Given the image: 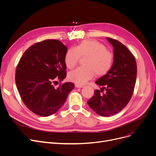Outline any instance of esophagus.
Instances as JSON below:
<instances>
[{
    "label": "esophagus",
    "mask_w": 156,
    "mask_h": 156,
    "mask_svg": "<svg viewBox=\"0 0 156 156\" xmlns=\"http://www.w3.org/2000/svg\"><path fill=\"white\" fill-rule=\"evenodd\" d=\"M75 87L76 88H82V87H83V85H79V84H75Z\"/></svg>",
    "instance_id": "obj_1"
}]
</instances>
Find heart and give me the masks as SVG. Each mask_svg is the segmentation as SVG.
<instances>
[{
	"instance_id": "obj_1",
	"label": "heart",
	"mask_w": 156,
	"mask_h": 156,
	"mask_svg": "<svg viewBox=\"0 0 156 156\" xmlns=\"http://www.w3.org/2000/svg\"><path fill=\"white\" fill-rule=\"evenodd\" d=\"M80 57H88L83 67H79L68 74L72 82L82 85L96 75L102 76L111 69L113 63V54L105 46L95 40H86L75 48L68 49L65 54L64 62L67 68L73 69L79 62Z\"/></svg>"
}]
</instances>
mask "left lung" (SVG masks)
<instances>
[{"label": "left lung", "mask_w": 156, "mask_h": 156, "mask_svg": "<svg viewBox=\"0 0 156 156\" xmlns=\"http://www.w3.org/2000/svg\"><path fill=\"white\" fill-rule=\"evenodd\" d=\"M107 40L114 48L113 64L109 71L95 81L102 87L101 90H95L87 102L93 111L105 117L114 115L126 107L132 97L137 73L135 58L128 48L117 40L109 37Z\"/></svg>", "instance_id": "8db88e82"}]
</instances>
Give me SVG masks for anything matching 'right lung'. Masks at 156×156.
<instances>
[{
    "label": "right lung",
    "mask_w": 156,
    "mask_h": 156,
    "mask_svg": "<svg viewBox=\"0 0 156 156\" xmlns=\"http://www.w3.org/2000/svg\"><path fill=\"white\" fill-rule=\"evenodd\" d=\"M68 48L57 40H45L30 47L16 67L15 80L24 104L34 113L48 116L55 113L75 87L66 82L55 87L66 76L64 62Z\"/></svg>",
    "instance_id": "obj_1"
}]
</instances>
